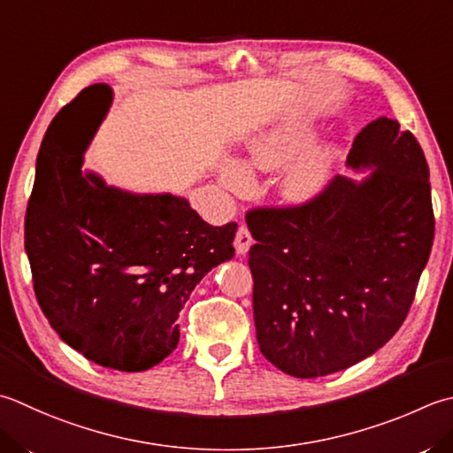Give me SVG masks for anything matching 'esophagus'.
Instances as JSON below:
<instances>
[{
	"label": "esophagus",
	"instance_id": "1",
	"mask_svg": "<svg viewBox=\"0 0 453 453\" xmlns=\"http://www.w3.org/2000/svg\"><path fill=\"white\" fill-rule=\"evenodd\" d=\"M251 243H253V237L250 234V229H247L245 226H239L237 234H235V242H234L237 255H245L247 251H250Z\"/></svg>",
	"mask_w": 453,
	"mask_h": 453
}]
</instances>
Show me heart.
<instances>
[{"instance_id":"heart-1","label":"heart","mask_w":453,"mask_h":453,"mask_svg":"<svg viewBox=\"0 0 453 453\" xmlns=\"http://www.w3.org/2000/svg\"><path fill=\"white\" fill-rule=\"evenodd\" d=\"M316 137L318 131L312 123L292 119L263 131L250 143V163L261 171H274L301 157L279 179V192L288 203L300 206L312 202L334 176L340 149L335 145H318L309 151L307 149L316 143ZM221 180L227 188L242 192L251 184V171L243 163L229 161L221 171Z\"/></svg>"}]
</instances>
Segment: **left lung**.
<instances>
[{
	"instance_id": "8db88e82",
	"label": "left lung",
	"mask_w": 453,
	"mask_h": 453,
	"mask_svg": "<svg viewBox=\"0 0 453 453\" xmlns=\"http://www.w3.org/2000/svg\"><path fill=\"white\" fill-rule=\"evenodd\" d=\"M348 165L300 206L245 214L257 343L287 375L312 379L369 357L403 326L434 242L426 157L388 118L363 127Z\"/></svg>"
}]
</instances>
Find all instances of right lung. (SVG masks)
I'll list each match as a JSON object with an SVG mask.
<instances>
[{"label":"right lung","mask_w":453,"mask_h":453,"mask_svg":"<svg viewBox=\"0 0 453 453\" xmlns=\"http://www.w3.org/2000/svg\"><path fill=\"white\" fill-rule=\"evenodd\" d=\"M111 90L96 84L52 119L25 214L35 296L62 342L97 365L137 373L171 356L179 314L203 274L232 259L237 224L214 227L188 200L131 194L66 155L76 119Z\"/></svg>","instance_id":"obj_1"}]
</instances>
